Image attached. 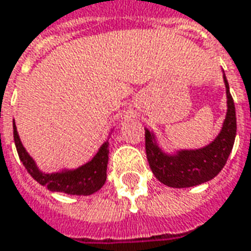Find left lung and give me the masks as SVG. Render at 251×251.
<instances>
[{"label": "left lung", "instance_id": "left-lung-1", "mask_svg": "<svg viewBox=\"0 0 251 251\" xmlns=\"http://www.w3.org/2000/svg\"><path fill=\"white\" fill-rule=\"evenodd\" d=\"M227 114L221 133L210 145L195 151H179L176 154L164 153L156 144L152 131L145 129V149L149 167L163 184L174 188H187L214 179L225 167L231 153L237 134L235 106L226 76Z\"/></svg>", "mask_w": 251, "mask_h": 251}]
</instances>
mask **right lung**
<instances>
[{
    "label": "right lung",
    "mask_w": 251,
    "mask_h": 251,
    "mask_svg": "<svg viewBox=\"0 0 251 251\" xmlns=\"http://www.w3.org/2000/svg\"><path fill=\"white\" fill-rule=\"evenodd\" d=\"M14 144L17 148L20 160L33 179L44 185L52 192H63L68 195H91L102 188L106 181V171L109 161V142H104L99 148L98 153L94 156L91 161H88L82 167L72 171H62L56 174H43L37 165L25 151L20 141L19 133L13 122Z\"/></svg>",
    "instance_id": "add662e5"
}]
</instances>
